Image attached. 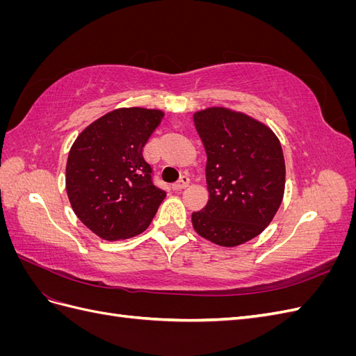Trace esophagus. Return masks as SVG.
I'll list each match as a JSON object with an SVG mask.
<instances>
[{"label": "esophagus", "mask_w": 356, "mask_h": 356, "mask_svg": "<svg viewBox=\"0 0 356 356\" xmlns=\"http://www.w3.org/2000/svg\"><path fill=\"white\" fill-rule=\"evenodd\" d=\"M188 184H190V178L188 177H181L179 181H177V182H174V184H172V188L178 191V190L186 188Z\"/></svg>", "instance_id": "34e87169"}]
</instances>
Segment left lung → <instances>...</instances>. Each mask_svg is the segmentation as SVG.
<instances>
[{
  "label": "left lung",
  "instance_id": "8db88e82",
  "mask_svg": "<svg viewBox=\"0 0 356 356\" xmlns=\"http://www.w3.org/2000/svg\"><path fill=\"white\" fill-rule=\"evenodd\" d=\"M207 152L209 200L191 213L202 238L220 246L254 239L281 207L285 191V160L270 127L224 106L193 115Z\"/></svg>",
  "mask_w": 356,
  "mask_h": 356
}]
</instances>
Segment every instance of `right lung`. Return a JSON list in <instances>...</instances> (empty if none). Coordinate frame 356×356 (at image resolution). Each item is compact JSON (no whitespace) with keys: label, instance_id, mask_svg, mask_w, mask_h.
Masks as SVG:
<instances>
[{"label":"right lung","instance_id":"obj_1","mask_svg":"<svg viewBox=\"0 0 356 356\" xmlns=\"http://www.w3.org/2000/svg\"><path fill=\"white\" fill-rule=\"evenodd\" d=\"M165 113L118 108L90 123L75 139L67 161V193L72 211L105 241L143 233L166 197L154 186L143 154Z\"/></svg>","mask_w":356,"mask_h":356}]
</instances>
